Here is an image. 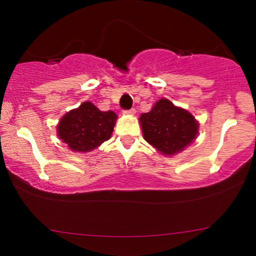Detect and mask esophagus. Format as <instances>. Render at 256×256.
<instances>
[{"instance_id": "1", "label": "esophagus", "mask_w": 256, "mask_h": 256, "mask_svg": "<svg viewBox=\"0 0 256 256\" xmlns=\"http://www.w3.org/2000/svg\"><path fill=\"white\" fill-rule=\"evenodd\" d=\"M124 114H128V116H134L136 114V110L134 108H131L128 110H124Z\"/></svg>"}]
</instances>
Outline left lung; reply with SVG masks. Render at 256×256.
Returning <instances> with one entry per match:
<instances>
[{"mask_svg": "<svg viewBox=\"0 0 256 256\" xmlns=\"http://www.w3.org/2000/svg\"><path fill=\"white\" fill-rule=\"evenodd\" d=\"M143 138L160 154L173 156L196 140L198 122L190 112L160 98L148 113L140 114Z\"/></svg>", "mask_w": 256, "mask_h": 256, "instance_id": "8db88e82", "label": "left lung"}]
</instances>
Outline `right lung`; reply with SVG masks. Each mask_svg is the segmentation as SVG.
Here are the masks:
<instances>
[{"label":"right lung","instance_id":"add662e5","mask_svg":"<svg viewBox=\"0 0 256 256\" xmlns=\"http://www.w3.org/2000/svg\"><path fill=\"white\" fill-rule=\"evenodd\" d=\"M118 116L102 112L90 101L67 112L56 126L58 137L76 152H89L108 140Z\"/></svg>","mask_w":256,"mask_h":256}]
</instances>
